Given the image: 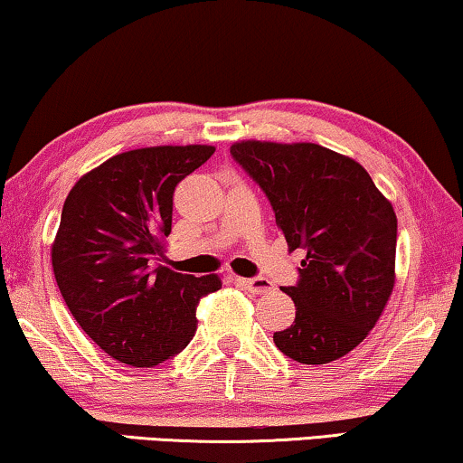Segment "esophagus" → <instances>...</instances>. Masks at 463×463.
<instances>
[{
  "label": "esophagus",
  "instance_id": "esophagus-1",
  "mask_svg": "<svg viewBox=\"0 0 463 463\" xmlns=\"http://www.w3.org/2000/svg\"><path fill=\"white\" fill-rule=\"evenodd\" d=\"M238 282L244 284L252 295H268L274 288L265 278H238Z\"/></svg>",
  "mask_w": 463,
  "mask_h": 463
}]
</instances>
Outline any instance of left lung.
I'll return each mask as SVG.
<instances>
[{
    "label": "left lung",
    "mask_w": 463,
    "mask_h": 463,
    "mask_svg": "<svg viewBox=\"0 0 463 463\" xmlns=\"http://www.w3.org/2000/svg\"><path fill=\"white\" fill-rule=\"evenodd\" d=\"M232 157L268 195L290 249H306L299 280L282 290L295 322L274 333L282 354L326 364L377 325L396 263V214L352 157L316 143L240 141Z\"/></svg>",
    "instance_id": "1"
}]
</instances>
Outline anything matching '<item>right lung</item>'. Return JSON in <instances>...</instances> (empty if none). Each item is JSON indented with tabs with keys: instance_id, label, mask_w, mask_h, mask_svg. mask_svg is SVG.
I'll return each instance as SVG.
<instances>
[{
	"instance_id": "add662e5",
	"label": "right lung",
	"mask_w": 463,
	"mask_h": 463,
	"mask_svg": "<svg viewBox=\"0 0 463 463\" xmlns=\"http://www.w3.org/2000/svg\"><path fill=\"white\" fill-rule=\"evenodd\" d=\"M214 154L211 145L124 151L69 192L52 244V269L69 312L119 363L156 366L192 341L195 307L221 288L154 263L173 227L175 187Z\"/></svg>"
}]
</instances>
